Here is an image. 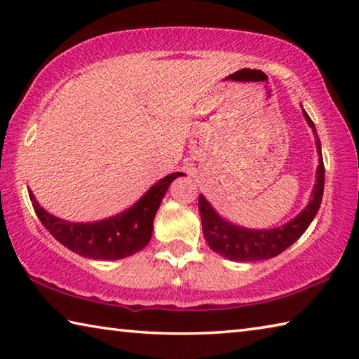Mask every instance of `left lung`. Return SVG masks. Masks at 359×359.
<instances>
[{"instance_id": "8db88e82", "label": "left lung", "mask_w": 359, "mask_h": 359, "mask_svg": "<svg viewBox=\"0 0 359 359\" xmlns=\"http://www.w3.org/2000/svg\"><path fill=\"white\" fill-rule=\"evenodd\" d=\"M307 125L315 136V145L318 151V168L315 174V185L311 194V201L297 214L293 220L278 228L252 229L223 218L212 208V204L203 194H199V214H201L203 234L209 247L215 253L231 261H261L274 258L306 233L309 224L317 215L325 188V165L321 158V144L313 121L302 109Z\"/></svg>"}]
</instances>
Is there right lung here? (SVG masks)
<instances>
[{
	"label": "right lung",
	"mask_w": 359,
	"mask_h": 359,
	"mask_svg": "<svg viewBox=\"0 0 359 359\" xmlns=\"http://www.w3.org/2000/svg\"><path fill=\"white\" fill-rule=\"evenodd\" d=\"M180 175H184V172H172L158 180L130 209L114 217L87 223L68 222L48 214L36 201L29 188L28 194L36 215L60 244L85 258L114 261L131 257L149 244L156 210L171 182Z\"/></svg>",
	"instance_id": "right-lung-1"
}]
</instances>
